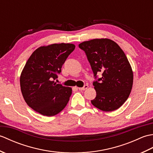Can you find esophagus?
<instances>
[{"label": "esophagus", "mask_w": 153, "mask_h": 153, "mask_svg": "<svg viewBox=\"0 0 153 153\" xmlns=\"http://www.w3.org/2000/svg\"><path fill=\"white\" fill-rule=\"evenodd\" d=\"M88 85H84V87H79V90H80V91H84V90H85V89H87V88H88Z\"/></svg>", "instance_id": "1"}]
</instances>
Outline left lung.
<instances>
[{
  "label": "left lung",
  "instance_id": "8db88e82",
  "mask_svg": "<svg viewBox=\"0 0 153 153\" xmlns=\"http://www.w3.org/2000/svg\"><path fill=\"white\" fill-rule=\"evenodd\" d=\"M85 52L94 76L102 73L93 82L97 95L93 105L105 112L118 109L129 96L134 74L128 58L116 42L107 38L94 39L79 45Z\"/></svg>",
  "mask_w": 153,
  "mask_h": 153
}]
</instances>
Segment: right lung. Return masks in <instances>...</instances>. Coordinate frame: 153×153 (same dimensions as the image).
<instances>
[{
	"label": "right lung",
	"mask_w": 153,
	"mask_h": 153,
	"mask_svg": "<svg viewBox=\"0 0 153 153\" xmlns=\"http://www.w3.org/2000/svg\"><path fill=\"white\" fill-rule=\"evenodd\" d=\"M76 45L54 43L37 48L23 68L20 87L27 105L41 114L53 116L66 106L72 89L56 83L64 62Z\"/></svg>",
	"instance_id": "1"
}]
</instances>
